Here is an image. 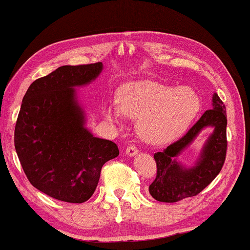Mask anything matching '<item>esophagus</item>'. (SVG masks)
<instances>
[{
	"label": "esophagus",
	"mask_w": 250,
	"mask_h": 250,
	"mask_svg": "<svg viewBox=\"0 0 250 250\" xmlns=\"http://www.w3.org/2000/svg\"><path fill=\"white\" fill-rule=\"evenodd\" d=\"M125 152H126V154H128V155H130V156H133V155H135V154L138 153L139 150H138L137 146H134V145H130V146H126V150H125Z\"/></svg>",
	"instance_id": "34e87169"
}]
</instances>
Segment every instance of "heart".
I'll return each instance as SVG.
<instances>
[{
  "label": "heart",
  "mask_w": 250,
  "mask_h": 250,
  "mask_svg": "<svg viewBox=\"0 0 250 250\" xmlns=\"http://www.w3.org/2000/svg\"><path fill=\"white\" fill-rule=\"evenodd\" d=\"M118 109L121 115L139 119V130L146 140L162 143L188 129L200 109V99L189 88L139 82L120 90ZM116 113L111 108L105 110L109 120H113Z\"/></svg>",
  "instance_id": "heart-1"
}]
</instances>
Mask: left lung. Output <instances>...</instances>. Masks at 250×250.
<instances>
[{
	"label": "left lung",
	"mask_w": 250,
	"mask_h": 250,
	"mask_svg": "<svg viewBox=\"0 0 250 250\" xmlns=\"http://www.w3.org/2000/svg\"><path fill=\"white\" fill-rule=\"evenodd\" d=\"M206 126H213L214 132L208 141L200 161L192 169L182 168L175 158ZM226 126V107L218 95L214 94L213 107L206 110L183 137L163 152L154 153L156 176L149 186L151 196L159 202L176 203L196 196L208 186L225 163Z\"/></svg>",
	"instance_id": "8db88e82"
}]
</instances>
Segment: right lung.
Returning a JSON list of instances; mask_svg holds the SVG:
<instances>
[{
    "instance_id": "obj_1",
    "label": "right lung",
    "mask_w": 250,
    "mask_h": 250,
    "mask_svg": "<svg viewBox=\"0 0 250 250\" xmlns=\"http://www.w3.org/2000/svg\"><path fill=\"white\" fill-rule=\"evenodd\" d=\"M103 62L62 66L33 82L16 120L14 146L34 188L67 203L89 200L101 167L119 155L115 142L95 138L83 126L76 86L90 83Z\"/></svg>"
}]
</instances>
